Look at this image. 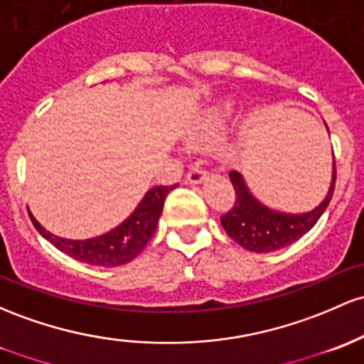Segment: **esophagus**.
Segmentation results:
<instances>
[{
	"label": "esophagus",
	"mask_w": 364,
	"mask_h": 364,
	"mask_svg": "<svg viewBox=\"0 0 364 364\" xmlns=\"http://www.w3.org/2000/svg\"><path fill=\"white\" fill-rule=\"evenodd\" d=\"M205 178H207L205 171H203L202 167L193 166V167H191V169H190V173L186 174V183H188V185H200V183H202Z\"/></svg>",
	"instance_id": "obj_1"
}]
</instances>
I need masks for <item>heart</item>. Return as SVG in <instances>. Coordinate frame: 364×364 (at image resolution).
I'll list each match as a JSON object with an SVG mask.
<instances>
[{"instance_id":"obj_1","label":"heart","mask_w":364,"mask_h":364,"mask_svg":"<svg viewBox=\"0 0 364 364\" xmlns=\"http://www.w3.org/2000/svg\"><path fill=\"white\" fill-rule=\"evenodd\" d=\"M235 114H237V103L233 100H226V102L215 105L213 110L203 115L198 126L195 127L193 139L207 141V139L215 138L228 126V122L235 117Z\"/></svg>"}]
</instances>
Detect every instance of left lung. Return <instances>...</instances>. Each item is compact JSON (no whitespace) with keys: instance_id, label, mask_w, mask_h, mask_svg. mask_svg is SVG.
<instances>
[{"instance_id":"left-lung-1","label":"left lung","mask_w":364,"mask_h":364,"mask_svg":"<svg viewBox=\"0 0 364 364\" xmlns=\"http://www.w3.org/2000/svg\"><path fill=\"white\" fill-rule=\"evenodd\" d=\"M325 127L328 131L326 124ZM331 164H333L331 181L325 198L314 209L302 214L282 213V210L267 207L250 191L245 178L238 171H231L230 179L237 191V198H235L233 209L228 210V214L221 218L225 231L238 245L250 252L267 254L292 245L316 225L318 219L328 207L335 188V178H337L335 157Z\"/></svg>"}]
</instances>
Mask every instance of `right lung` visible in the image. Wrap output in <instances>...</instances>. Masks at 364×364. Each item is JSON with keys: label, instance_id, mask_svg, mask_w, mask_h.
<instances>
[{"label": "right lung", "instance_id": "add662e5", "mask_svg": "<svg viewBox=\"0 0 364 364\" xmlns=\"http://www.w3.org/2000/svg\"><path fill=\"white\" fill-rule=\"evenodd\" d=\"M176 186L178 185L150 188L141 198V202L138 203L136 209L127 215L121 225L100 237L87 238V240H70V238L57 237V235L50 233L46 228H43L33 213H29V215L41 237H45L51 245L57 247L69 257L86 262V264L115 267L131 262L145 249L151 235L155 233L166 197Z\"/></svg>", "mask_w": 364, "mask_h": 364}]
</instances>
